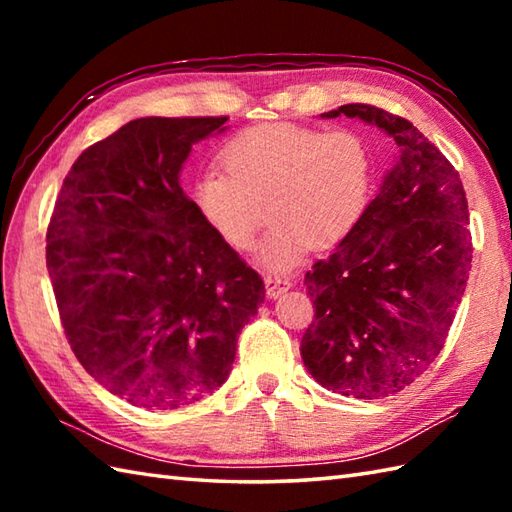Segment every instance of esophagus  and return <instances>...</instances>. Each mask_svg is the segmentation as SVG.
Here are the masks:
<instances>
[{
    "instance_id": "34e87169",
    "label": "esophagus",
    "mask_w": 512,
    "mask_h": 512,
    "mask_svg": "<svg viewBox=\"0 0 512 512\" xmlns=\"http://www.w3.org/2000/svg\"><path fill=\"white\" fill-rule=\"evenodd\" d=\"M264 281H266V292H268V297H279L281 292H286V290L292 286V281H290L286 275H279V273H270V275H266V277H264Z\"/></svg>"
}]
</instances>
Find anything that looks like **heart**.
<instances>
[{
  "mask_svg": "<svg viewBox=\"0 0 512 512\" xmlns=\"http://www.w3.org/2000/svg\"><path fill=\"white\" fill-rule=\"evenodd\" d=\"M220 165L224 173L195 182L193 200L211 231L239 250L255 244L268 215L273 228L259 253L270 268L295 266L310 246L339 244L361 222L376 182L372 149L354 129H250L224 147Z\"/></svg>",
  "mask_w": 512,
  "mask_h": 512,
  "instance_id": "heart-1",
  "label": "heart"
}]
</instances>
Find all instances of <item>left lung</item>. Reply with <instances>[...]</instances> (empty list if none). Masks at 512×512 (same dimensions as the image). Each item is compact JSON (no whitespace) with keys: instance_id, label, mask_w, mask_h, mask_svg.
Segmentation results:
<instances>
[{"instance_id":"1","label":"left lung","mask_w":512,"mask_h":512,"mask_svg":"<svg viewBox=\"0 0 512 512\" xmlns=\"http://www.w3.org/2000/svg\"><path fill=\"white\" fill-rule=\"evenodd\" d=\"M341 114L385 129L400 160L354 231L306 273L314 317L301 358L325 389L376 400L442 352L471 270L469 202L460 173L407 118L367 103L323 116Z\"/></svg>"}]
</instances>
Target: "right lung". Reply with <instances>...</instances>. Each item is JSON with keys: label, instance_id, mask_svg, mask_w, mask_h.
Instances as JSON below:
<instances>
[{"label": "right lung", "instance_id": "obj_1", "mask_svg": "<svg viewBox=\"0 0 512 512\" xmlns=\"http://www.w3.org/2000/svg\"><path fill=\"white\" fill-rule=\"evenodd\" d=\"M228 116L136 118L76 158L54 202L46 266L85 372L167 411L220 387L264 279L217 237L178 176Z\"/></svg>", "mask_w": 512, "mask_h": 512}]
</instances>
